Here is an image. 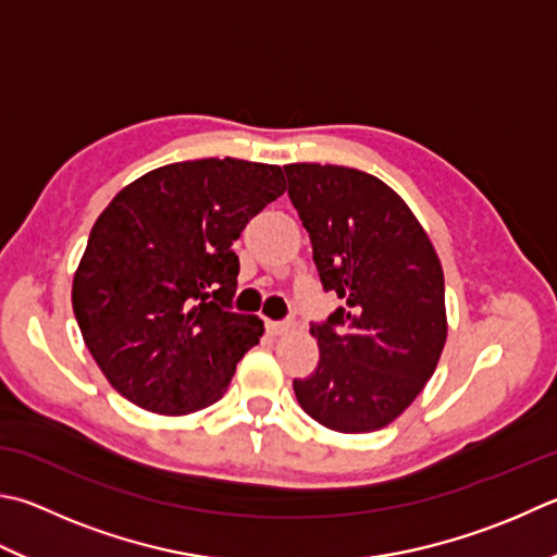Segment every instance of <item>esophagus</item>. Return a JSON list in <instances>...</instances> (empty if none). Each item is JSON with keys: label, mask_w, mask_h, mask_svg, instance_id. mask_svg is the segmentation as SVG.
Returning <instances> with one entry per match:
<instances>
[{"label": "esophagus", "mask_w": 557, "mask_h": 557, "mask_svg": "<svg viewBox=\"0 0 557 557\" xmlns=\"http://www.w3.org/2000/svg\"><path fill=\"white\" fill-rule=\"evenodd\" d=\"M267 330L271 334H283L290 330V322H276V320H267Z\"/></svg>", "instance_id": "34e87169"}]
</instances>
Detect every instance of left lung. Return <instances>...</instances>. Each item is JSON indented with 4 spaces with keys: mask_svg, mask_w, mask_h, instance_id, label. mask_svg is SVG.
Listing matches in <instances>:
<instances>
[{
    "mask_svg": "<svg viewBox=\"0 0 557 557\" xmlns=\"http://www.w3.org/2000/svg\"><path fill=\"white\" fill-rule=\"evenodd\" d=\"M283 172L322 288L344 300L312 322L320 361L293 391L322 426L375 432L412 405L444 351L442 261L407 203L377 176L308 162Z\"/></svg>",
    "mask_w": 557,
    "mask_h": 557,
    "instance_id": "left-lung-1",
    "label": "left lung"
}]
</instances>
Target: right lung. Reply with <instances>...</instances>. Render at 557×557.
<instances>
[{"mask_svg": "<svg viewBox=\"0 0 557 557\" xmlns=\"http://www.w3.org/2000/svg\"><path fill=\"white\" fill-rule=\"evenodd\" d=\"M286 191L281 166L164 164L115 194L72 281L84 344L125 400L191 414L223 397L264 322L233 312V243Z\"/></svg>", "mask_w": 557, "mask_h": 557, "instance_id": "obj_1", "label": "right lung"}]
</instances>
